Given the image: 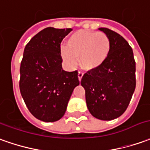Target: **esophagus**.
Here are the masks:
<instances>
[{
	"label": "esophagus",
	"mask_w": 150,
	"mask_h": 150,
	"mask_svg": "<svg viewBox=\"0 0 150 150\" xmlns=\"http://www.w3.org/2000/svg\"><path fill=\"white\" fill-rule=\"evenodd\" d=\"M82 76H83V73L81 72V71H79V72H78V80H79V81H81V78H82Z\"/></svg>",
	"instance_id": "obj_1"
}]
</instances>
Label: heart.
<instances>
[{
    "label": "heart",
    "mask_w": 150,
    "mask_h": 150,
    "mask_svg": "<svg viewBox=\"0 0 150 150\" xmlns=\"http://www.w3.org/2000/svg\"><path fill=\"white\" fill-rule=\"evenodd\" d=\"M110 41L105 33L79 30L67 41V49H63L61 56L70 68H75L80 59L81 68L93 71L104 64L110 51Z\"/></svg>",
    "instance_id": "heart-1"
}]
</instances>
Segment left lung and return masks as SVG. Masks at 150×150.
I'll return each instance as SVG.
<instances>
[{
	"instance_id": "1",
	"label": "left lung",
	"mask_w": 150,
	"mask_h": 150,
	"mask_svg": "<svg viewBox=\"0 0 150 150\" xmlns=\"http://www.w3.org/2000/svg\"><path fill=\"white\" fill-rule=\"evenodd\" d=\"M110 41V51L104 64L87 71L81 85L91 115L109 121L126 111L136 88V62L128 42L116 32L100 28Z\"/></svg>"
}]
</instances>
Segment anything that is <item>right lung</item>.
Wrapping results in <instances>:
<instances>
[{"instance_id":"1","label":"right lung","mask_w":150,"mask_h":150,"mask_svg":"<svg viewBox=\"0 0 150 150\" xmlns=\"http://www.w3.org/2000/svg\"><path fill=\"white\" fill-rule=\"evenodd\" d=\"M72 28H46L26 45L20 64L19 89L30 112L51 122L64 115L74 88L79 85L77 71L62 68L60 44Z\"/></svg>"}]
</instances>
